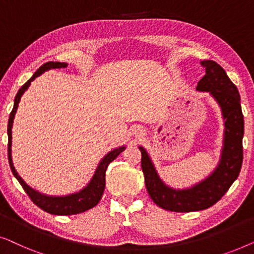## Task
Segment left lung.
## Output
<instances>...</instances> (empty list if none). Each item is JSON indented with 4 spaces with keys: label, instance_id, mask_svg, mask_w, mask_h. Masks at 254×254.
Masks as SVG:
<instances>
[{
    "label": "left lung",
    "instance_id": "8db88e82",
    "mask_svg": "<svg viewBox=\"0 0 254 254\" xmlns=\"http://www.w3.org/2000/svg\"><path fill=\"white\" fill-rule=\"evenodd\" d=\"M201 64L206 68V75L197 83L196 90L210 93L220 106L224 121L223 147L220 162L214 171L206 179L189 189H173L159 178L147 150L138 147L149 195L158 207L170 211L189 213L211 207L230 189L242 168L244 117L238 89L224 69L215 61L204 60L201 61Z\"/></svg>",
    "mask_w": 254,
    "mask_h": 254
}]
</instances>
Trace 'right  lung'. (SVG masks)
<instances>
[{"label":"right lung","mask_w":254,"mask_h":254,"mask_svg":"<svg viewBox=\"0 0 254 254\" xmlns=\"http://www.w3.org/2000/svg\"><path fill=\"white\" fill-rule=\"evenodd\" d=\"M67 65L68 64H64V62H53V61L46 62V64L41 65V67L34 72L32 77H31L29 81H27L25 84L19 89L18 92H17V95L15 97V103H13V109L11 111V113H10L9 121H8V140H9L8 158H9V164H10V168H11L13 176L16 177V179L18 180L24 190H25L27 195L30 196V199L33 201L34 204H37V206L41 208L43 210L53 215H75V214L83 213V211H86L97 206V203L99 202L100 199H102L104 190H105V173H106L107 166H109L110 163L114 161V159H116L118 156L125 150V149H126L125 145H121V147L116 148L113 149V150H111L110 152H107V154L102 158V161L99 162V164L97 166L91 180L88 183V185L83 187V189L81 190H78V192L68 194V195H62V196L46 195V194L38 192V190H33L32 187L27 185V184L22 179V177L17 173L15 166H13L12 156H11L12 124H13V119H15L17 109H18L20 98H22L24 92L29 89L31 82L34 81L38 76L44 74L45 71L50 70V69L65 68Z\"/></svg>","instance_id":"obj_1"}]
</instances>
